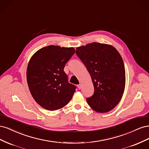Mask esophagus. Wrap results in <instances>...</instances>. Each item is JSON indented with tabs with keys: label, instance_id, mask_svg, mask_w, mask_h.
<instances>
[{
	"label": "esophagus",
	"instance_id": "esophagus-1",
	"mask_svg": "<svg viewBox=\"0 0 149 149\" xmlns=\"http://www.w3.org/2000/svg\"><path fill=\"white\" fill-rule=\"evenodd\" d=\"M78 88L79 89H80L81 88V84H78Z\"/></svg>",
	"mask_w": 149,
	"mask_h": 149
}]
</instances>
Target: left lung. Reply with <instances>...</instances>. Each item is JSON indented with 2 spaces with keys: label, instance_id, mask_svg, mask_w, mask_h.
<instances>
[{
  "label": "left lung",
  "instance_id": "left-lung-1",
  "mask_svg": "<svg viewBox=\"0 0 149 149\" xmlns=\"http://www.w3.org/2000/svg\"><path fill=\"white\" fill-rule=\"evenodd\" d=\"M76 54L86 67L94 85L93 95L86 98L89 106L101 113L114 109L123 95L125 84L119 53L109 45L94 42L78 47Z\"/></svg>",
  "mask_w": 149,
  "mask_h": 149
}]
</instances>
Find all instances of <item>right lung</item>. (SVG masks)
I'll return each instance as SVG.
<instances>
[{
    "label": "right lung",
    "mask_w": 149,
    "mask_h": 149,
    "mask_svg": "<svg viewBox=\"0 0 149 149\" xmlns=\"http://www.w3.org/2000/svg\"><path fill=\"white\" fill-rule=\"evenodd\" d=\"M75 52L73 47L49 45L31 56L26 70V80L31 96L38 104L49 111L65 106L76 91L64 71L65 65Z\"/></svg>",
    "instance_id": "1"
}]
</instances>
